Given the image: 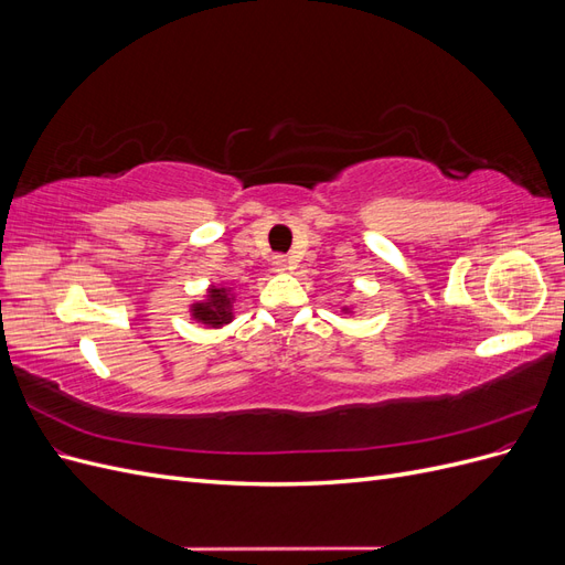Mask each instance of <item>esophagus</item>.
<instances>
[{
  "label": "esophagus",
  "mask_w": 565,
  "mask_h": 565,
  "mask_svg": "<svg viewBox=\"0 0 565 565\" xmlns=\"http://www.w3.org/2000/svg\"><path fill=\"white\" fill-rule=\"evenodd\" d=\"M270 266H273V270H276V273H285V270H289V268H292V262H289V259H287V256L278 254V256H273V262H270Z\"/></svg>",
  "instance_id": "esophagus-1"
}]
</instances>
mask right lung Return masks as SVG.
I'll list each match as a JSON object with an SVG mask.
<instances>
[{
  "mask_svg": "<svg viewBox=\"0 0 565 565\" xmlns=\"http://www.w3.org/2000/svg\"><path fill=\"white\" fill-rule=\"evenodd\" d=\"M193 318L210 328H221L233 320V297L226 287H212L204 301L191 306Z\"/></svg>",
  "mask_w": 565,
  "mask_h": 565,
  "instance_id": "add662e5",
  "label": "right lung"
}]
</instances>
